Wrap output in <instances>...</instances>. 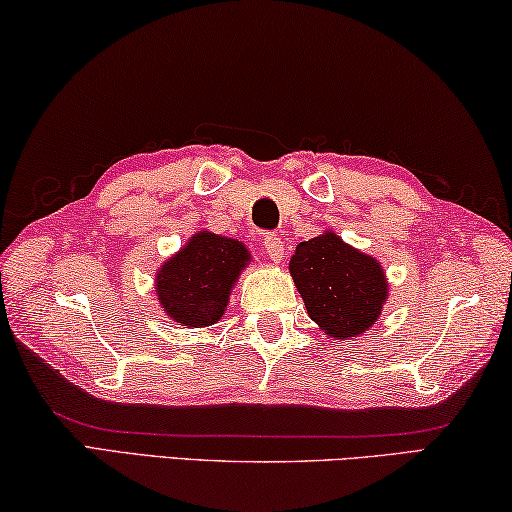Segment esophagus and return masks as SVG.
Returning a JSON list of instances; mask_svg holds the SVG:
<instances>
[{
    "instance_id": "obj_1",
    "label": "esophagus",
    "mask_w": 512,
    "mask_h": 512,
    "mask_svg": "<svg viewBox=\"0 0 512 512\" xmlns=\"http://www.w3.org/2000/svg\"><path fill=\"white\" fill-rule=\"evenodd\" d=\"M263 249L267 258H270L272 263H281L283 261V240L279 236H274V233H270V236L265 238L263 242Z\"/></svg>"
}]
</instances>
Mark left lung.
Wrapping results in <instances>:
<instances>
[{
	"label": "left lung",
	"mask_w": 512,
	"mask_h": 512,
	"mask_svg": "<svg viewBox=\"0 0 512 512\" xmlns=\"http://www.w3.org/2000/svg\"><path fill=\"white\" fill-rule=\"evenodd\" d=\"M288 270L311 320L333 340L370 331L390 297L383 265L335 231L299 242Z\"/></svg>",
	"instance_id": "obj_1"
}]
</instances>
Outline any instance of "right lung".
I'll return each instance as SVG.
<instances>
[{
    "mask_svg": "<svg viewBox=\"0 0 512 512\" xmlns=\"http://www.w3.org/2000/svg\"><path fill=\"white\" fill-rule=\"evenodd\" d=\"M249 263L245 242L201 229L156 270V297L183 329L211 326L224 317L233 286Z\"/></svg>",
    "mask_w": 512,
    "mask_h": 512,
    "instance_id": "obj_1",
    "label": "right lung"
}]
</instances>
